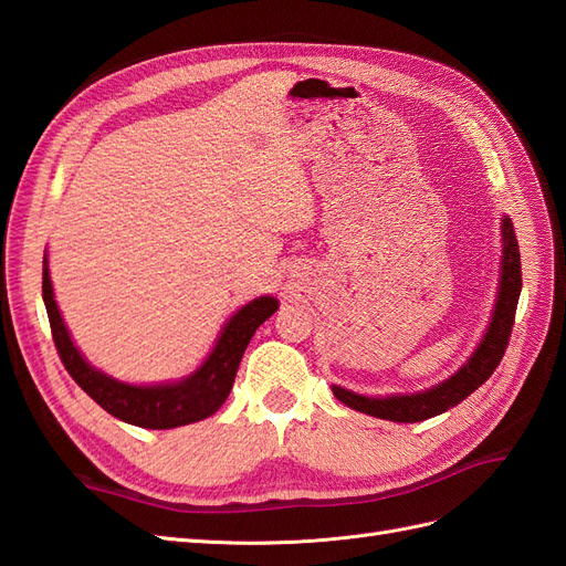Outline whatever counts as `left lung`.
<instances>
[{"instance_id": "8db88e82", "label": "left lung", "mask_w": 566, "mask_h": 566, "mask_svg": "<svg viewBox=\"0 0 566 566\" xmlns=\"http://www.w3.org/2000/svg\"><path fill=\"white\" fill-rule=\"evenodd\" d=\"M501 231H503V262H501L499 300H495V310L489 323V331L484 333L482 345L474 349L470 361L441 385L427 391L408 394V397L399 394V397L375 399V397H364V394H354L349 389L333 387V394L342 403L358 410V413H366L380 420L420 422L427 418H434L439 413H447L449 408L458 406L462 399H468L474 389H479L491 378L507 349L512 325H515L520 293H522L520 245H517L515 227H512L510 217L503 219Z\"/></svg>"}]
</instances>
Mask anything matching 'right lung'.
Masks as SVG:
<instances>
[{
  "instance_id": "add662e5",
  "label": "right lung",
  "mask_w": 566,
  "mask_h": 566,
  "mask_svg": "<svg viewBox=\"0 0 566 566\" xmlns=\"http://www.w3.org/2000/svg\"><path fill=\"white\" fill-rule=\"evenodd\" d=\"M42 297L46 304L56 352L65 370L71 373V378L101 408L108 410L111 416L136 427H146V430H172V427L191 424L217 413L231 394L238 366H241L243 352L248 349L254 331L279 310V300L269 295L252 300L229 318L212 354L205 358V364L193 375H188L186 380L175 385L136 387L117 382L111 375L101 373L84 361V356L73 345L71 335H67V328L56 306L54 287H51L46 269V256L42 269Z\"/></svg>"
}]
</instances>
